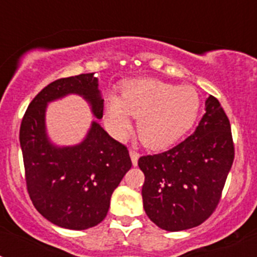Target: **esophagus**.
I'll list each match as a JSON object with an SVG mask.
<instances>
[{"label": "esophagus", "mask_w": 257, "mask_h": 257, "mask_svg": "<svg viewBox=\"0 0 257 257\" xmlns=\"http://www.w3.org/2000/svg\"><path fill=\"white\" fill-rule=\"evenodd\" d=\"M130 157H131V161H133V165L134 166L138 165V160H139V157H140L139 152L131 149V151H130Z\"/></svg>", "instance_id": "34e87169"}]
</instances>
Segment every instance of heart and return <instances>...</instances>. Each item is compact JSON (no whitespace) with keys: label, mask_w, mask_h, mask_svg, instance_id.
Listing matches in <instances>:
<instances>
[{"label":"heart","mask_w":257,"mask_h":257,"mask_svg":"<svg viewBox=\"0 0 257 257\" xmlns=\"http://www.w3.org/2000/svg\"><path fill=\"white\" fill-rule=\"evenodd\" d=\"M201 96L193 86H176L160 79H131L121 96L110 95L106 121L113 133L123 136L130 117L138 118L136 133L149 148H165L189 130L198 117Z\"/></svg>","instance_id":"heart-1"}]
</instances>
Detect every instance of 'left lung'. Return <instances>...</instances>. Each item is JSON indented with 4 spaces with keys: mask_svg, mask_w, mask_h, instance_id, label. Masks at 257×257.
<instances>
[{
    "mask_svg": "<svg viewBox=\"0 0 257 257\" xmlns=\"http://www.w3.org/2000/svg\"><path fill=\"white\" fill-rule=\"evenodd\" d=\"M233 160L230 122L219 100L210 95L192 135L169 151L139 158L145 176V213L169 231L198 226L220 203Z\"/></svg>",
    "mask_w": 257,
    "mask_h": 257,
    "instance_id": "1",
    "label": "left lung"
}]
</instances>
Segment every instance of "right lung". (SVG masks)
Listing matches in <instances>:
<instances>
[{"label": "right lung", "mask_w": 257, "mask_h": 257, "mask_svg": "<svg viewBox=\"0 0 257 257\" xmlns=\"http://www.w3.org/2000/svg\"><path fill=\"white\" fill-rule=\"evenodd\" d=\"M79 94L103 117L104 100L94 73L59 78L41 90L24 113L20 147L27 190L38 212L61 228L83 230L97 225L109 210L110 197L131 169L126 145L92 122L87 138L72 148H55L45 133L46 104Z\"/></svg>", "instance_id": "obj_1"}]
</instances>
